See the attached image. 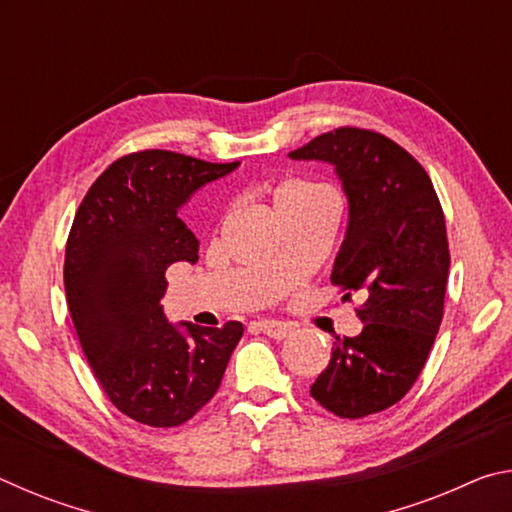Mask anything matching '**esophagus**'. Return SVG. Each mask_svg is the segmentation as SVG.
<instances>
[{"label":"esophagus","mask_w":512,"mask_h":512,"mask_svg":"<svg viewBox=\"0 0 512 512\" xmlns=\"http://www.w3.org/2000/svg\"><path fill=\"white\" fill-rule=\"evenodd\" d=\"M257 327H259V332L271 336V339H275V341L287 339V336L291 334V325L282 323V320H259Z\"/></svg>","instance_id":"obj_1"}]
</instances>
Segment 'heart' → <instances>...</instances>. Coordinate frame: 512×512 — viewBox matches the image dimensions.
Returning a JSON list of instances; mask_svg holds the SVG:
<instances>
[{"mask_svg": "<svg viewBox=\"0 0 512 512\" xmlns=\"http://www.w3.org/2000/svg\"><path fill=\"white\" fill-rule=\"evenodd\" d=\"M314 196H332L329 189L320 183H311V180H300V178H291V180H282L280 185L273 187L271 192V201L275 212L282 210V207H289L293 203L307 201V198Z\"/></svg>", "mask_w": 512, "mask_h": 512, "instance_id": "heart-1", "label": "heart"}]
</instances>
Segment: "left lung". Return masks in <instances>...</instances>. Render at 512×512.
Masks as SVG:
<instances>
[{
  "label": "left lung",
  "instance_id": "obj_1",
  "mask_svg": "<svg viewBox=\"0 0 512 512\" xmlns=\"http://www.w3.org/2000/svg\"><path fill=\"white\" fill-rule=\"evenodd\" d=\"M329 162L350 219L332 268L343 300L359 293V336H334L311 397L339 418H366L402 400L436 341L449 275L445 214L422 164L386 135L343 126L289 153Z\"/></svg>",
  "mask_w": 512,
  "mask_h": 512
}]
</instances>
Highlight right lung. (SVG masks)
<instances>
[{
    "label": "right lung",
    "instance_id": "add662e5",
    "mask_svg": "<svg viewBox=\"0 0 512 512\" xmlns=\"http://www.w3.org/2000/svg\"><path fill=\"white\" fill-rule=\"evenodd\" d=\"M239 162L151 149L94 180L65 248V293L94 377L117 409L149 427H178L219 391L244 325H173L160 300L167 268L196 264L198 239L178 210Z\"/></svg>",
    "mask_w": 512,
    "mask_h": 512
}]
</instances>
